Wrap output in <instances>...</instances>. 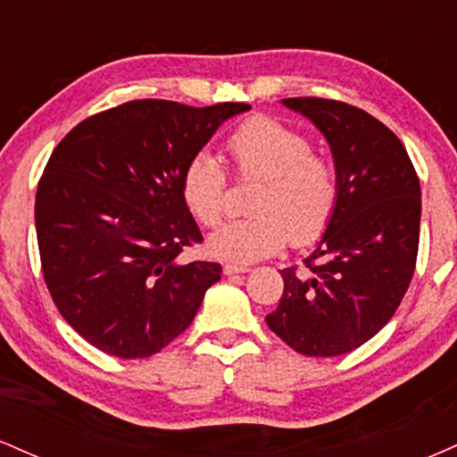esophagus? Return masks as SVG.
Instances as JSON below:
<instances>
[{
	"instance_id": "obj_1",
	"label": "esophagus",
	"mask_w": 457,
	"mask_h": 457,
	"mask_svg": "<svg viewBox=\"0 0 457 457\" xmlns=\"http://www.w3.org/2000/svg\"><path fill=\"white\" fill-rule=\"evenodd\" d=\"M223 272L225 275H243V272H249V269L243 264H225Z\"/></svg>"
}]
</instances>
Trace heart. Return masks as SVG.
Instances as JSON below:
<instances>
[{"label":"heart","mask_w":457,"mask_h":457,"mask_svg":"<svg viewBox=\"0 0 457 457\" xmlns=\"http://www.w3.org/2000/svg\"><path fill=\"white\" fill-rule=\"evenodd\" d=\"M236 176L260 180L251 199L253 217L232 221L208 238L219 260L258 262L287 243L312 245L324 234L339 199L337 171L312 154V141L272 118H253L228 139ZM228 178L221 162L199 152L182 171L180 191L187 208L202 225H217L225 214Z\"/></svg>","instance_id":"obj_1"}]
</instances>
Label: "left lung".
<instances>
[{
  "instance_id": "left-lung-1",
  "label": "left lung",
  "mask_w": 457,
  "mask_h": 457,
  "mask_svg": "<svg viewBox=\"0 0 457 457\" xmlns=\"http://www.w3.org/2000/svg\"><path fill=\"white\" fill-rule=\"evenodd\" d=\"M328 141L339 199L305 260L283 269L279 307L266 324L305 356H337L370 342L412 279L421 187L408 152L374 115L327 98H283Z\"/></svg>"
}]
</instances>
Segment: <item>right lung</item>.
Returning a JSON list of instances; mask_svg holds the SVG:
<instances>
[{
	"mask_svg": "<svg viewBox=\"0 0 457 457\" xmlns=\"http://www.w3.org/2000/svg\"><path fill=\"white\" fill-rule=\"evenodd\" d=\"M245 103L130 101L57 144L36 191L43 275L62 318L120 359L161 353L195 318L221 264L178 262L202 243L182 171Z\"/></svg>",
	"mask_w": 457,
	"mask_h": 457,
	"instance_id": "right-lung-1",
	"label": "right lung"
}]
</instances>
